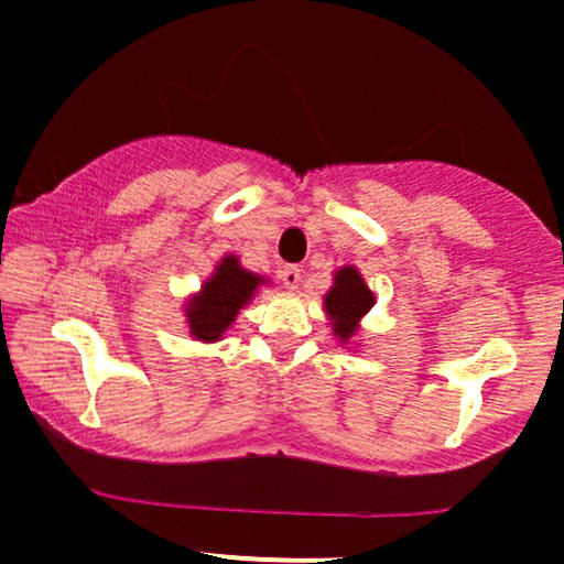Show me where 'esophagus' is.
I'll return each instance as SVG.
<instances>
[{
  "label": "esophagus",
  "mask_w": 564,
  "mask_h": 564,
  "mask_svg": "<svg viewBox=\"0 0 564 564\" xmlns=\"http://www.w3.org/2000/svg\"><path fill=\"white\" fill-rule=\"evenodd\" d=\"M300 278H302V270L297 264H286L281 270V281H283V286L289 289V292H294V289L300 286Z\"/></svg>",
  "instance_id": "34e87169"
}]
</instances>
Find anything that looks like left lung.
I'll use <instances>...</instances> for the list:
<instances>
[{"label": "left lung", "mask_w": 564, "mask_h": 564, "mask_svg": "<svg viewBox=\"0 0 564 564\" xmlns=\"http://www.w3.org/2000/svg\"><path fill=\"white\" fill-rule=\"evenodd\" d=\"M376 305V294L359 275L357 267H340L335 272V283L324 294V311H327L332 332L340 343H348L359 332V322Z\"/></svg>", "instance_id": "left-lung-1"}]
</instances>
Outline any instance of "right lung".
I'll return each mask as SVG.
<instances>
[{
	"mask_svg": "<svg viewBox=\"0 0 564 564\" xmlns=\"http://www.w3.org/2000/svg\"><path fill=\"white\" fill-rule=\"evenodd\" d=\"M262 283H267V278L248 272L237 262V257L227 253L203 283V289L186 302L188 335L203 343L221 340L224 332L232 327L237 313L253 300Z\"/></svg>",
	"mask_w": 564,
	"mask_h": 564,
	"instance_id": "obj_1",
	"label": "right lung"
}]
</instances>
